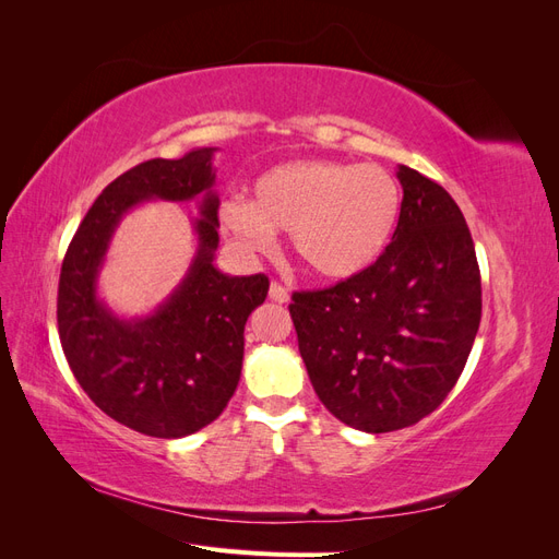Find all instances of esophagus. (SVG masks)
Returning a JSON list of instances; mask_svg holds the SVG:
<instances>
[{"mask_svg":"<svg viewBox=\"0 0 559 559\" xmlns=\"http://www.w3.org/2000/svg\"><path fill=\"white\" fill-rule=\"evenodd\" d=\"M270 300H275V302H286L289 300V289H286V286H282L280 282H273L270 284Z\"/></svg>","mask_w":559,"mask_h":559,"instance_id":"esophagus-1","label":"esophagus"}]
</instances>
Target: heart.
I'll return each mask as SVG.
<instances>
[{
	"label": "heart",
	"instance_id": "1",
	"mask_svg": "<svg viewBox=\"0 0 559 559\" xmlns=\"http://www.w3.org/2000/svg\"><path fill=\"white\" fill-rule=\"evenodd\" d=\"M401 186L380 165L294 160L263 173L251 200L222 207L226 230L253 251L289 233L292 251L314 275L349 280L373 265L394 238Z\"/></svg>",
	"mask_w": 559,
	"mask_h": 559
}]
</instances>
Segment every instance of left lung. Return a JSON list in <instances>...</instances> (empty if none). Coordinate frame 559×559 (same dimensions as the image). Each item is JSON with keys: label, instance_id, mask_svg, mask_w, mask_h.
<instances>
[{"label": "left lung", "instance_id": "obj_1", "mask_svg": "<svg viewBox=\"0 0 559 559\" xmlns=\"http://www.w3.org/2000/svg\"><path fill=\"white\" fill-rule=\"evenodd\" d=\"M394 238L361 275L296 292L289 306L319 401L347 427L386 433L431 415L480 326V267L441 183L399 165Z\"/></svg>", "mask_w": 559, "mask_h": 559}]
</instances>
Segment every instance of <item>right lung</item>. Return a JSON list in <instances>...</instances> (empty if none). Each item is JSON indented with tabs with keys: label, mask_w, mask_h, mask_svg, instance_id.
Segmentation results:
<instances>
[{
	"label": "right lung",
	"mask_w": 559,
	"mask_h": 559,
	"mask_svg": "<svg viewBox=\"0 0 559 559\" xmlns=\"http://www.w3.org/2000/svg\"><path fill=\"white\" fill-rule=\"evenodd\" d=\"M214 151L154 158L114 179L83 216L60 270L58 333L76 382L111 419L154 438L195 433L224 413L240 382L245 324L270 286L263 273L230 277L212 263ZM154 197L201 198L197 259L154 316L118 320L96 298V273L122 214Z\"/></svg>",
	"instance_id": "add662e5"
}]
</instances>
